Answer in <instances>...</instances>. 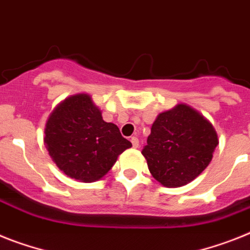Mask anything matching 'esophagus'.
<instances>
[{
  "label": "esophagus",
  "instance_id": "esophagus-1",
  "mask_svg": "<svg viewBox=\"0 0 250 250\" xmlns=\"http://www.w3.org/2000/svg\"><path fill=\"white\" fill-rule=\"evenodd\" d=\"M131 142H132V146H133L135 148H137L138 146H140V141H138L137 137H132Z\"/></svg>",
  "mask_w": 250,
  "mask_h": 250
}]
</instances>
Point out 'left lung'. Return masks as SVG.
<instances>
[{
  "mask_svg": "<svg viewBox=\"0 0 250 250\" xmlns=\"http://www.w3.org/2000/svg\"><path fill=\"white\" fill-rule=\"evenodd\" d=\"M219 145L215 128L186 104L161 113L142 155L152 177L165 187H182L202 173Z\"/></svg>",
  "mask_w": 250,
  "mask_h": 250,
  "instance_id": "1",
  "label": "left lung"
}]
</instances>
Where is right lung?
Segmentation results:
<instances>
[{
    "label": "right lung",
    "instance_id": "add662e5",
    "mask_svg": "<svg viewBox=\"0 0 250 250\" xmlns=\"http://www.w3.org/2000/svg\"><path fill=\"white\" fill-rule=\"evenodd\" d=\"M44 133V144L56 165L81 182L100 179L118 155L132 146L117 125L104 122L86 94L71 96L54 109Z\"/></svg>",
    "mask_w": 250,
    "mask_h": 250
}]
</instances>
